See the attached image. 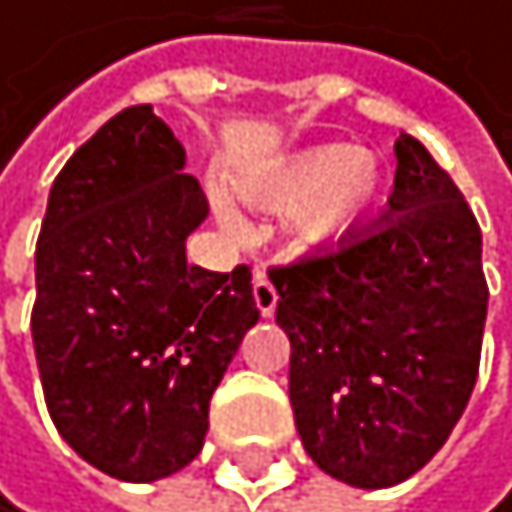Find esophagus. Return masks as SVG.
<instances>
[{"mask_svg": "<svg viewBox=\"0 0 512 512\" xmlns=\"http://www.w3.org/2000/svg\"><path fill=\"white\" fill-rule=\"evenodd\" d=\"M254 306H258V313L267 319V316H274V309H277V290H274V283L267 280V274L261 271L258 277H254Z\"/></svg>", "mask_w": 512, "mask_h": 512, "instance_id": "34e87169", "label": "esophagus"}]
</instances>
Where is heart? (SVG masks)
<instances>
[{"label": "heart", "mask_w": 512, "mask_h": 512, "mask_svg": "<svg viewBox=\"0 0 512 512\" xmlns=\"http://www.w3.org/2000/svg\"><path fill=\"white\" fill-rule=\"evenodd\" d=\"M390 196V174L371 154L351 144H319L296 151L277 167L238 186V199L261 212L300 206L296 235L303 245L335 248L381 216ZM222 222L238 229V216L222 209Z\"/></svg>", "instance_id": "heart-1"}]
</instances>
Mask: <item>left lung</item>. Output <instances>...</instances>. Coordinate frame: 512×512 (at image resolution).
Instances as JSON below:
<instances>
[{
  "label": "left lung",
  "mask_w": 512,
  "mask_h": 512,
  "mask_svg": "<svg viewBox=\"0 0 512 512\" xmlns=\"http://www.w3.org/2000/svg\"><path fill=\"white\" fill-rule=\"evenodd\" d=\"M387 212L326 254L271 267L306 455L351 487L426 465L471 400L487 319L481 229L413 135Z\"/></svg>",
  "instance_id": "obj_1"
}]
</instances>
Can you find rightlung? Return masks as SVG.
Returning a JSON list of instances; mask_svg holds the SVG:
<instances>
[{
  "instance_id": "add662e5",
  "label": "right lung",
  "mask_w": 512,
  "mask_h": 512,
  "mask_svg": "<svg viewBox=\"0 0 512 512\" xmlns=\"http://www.w3.org/2000/svg\"><path fill=\"white\" fill-rule=\"evenodd\" d=\"M183 164L151 106L122 109L57 174L34 251L47 413L83 461L131 484L199 455L212 393L258 322L245 264H186L209 206Z\"/></svg>"
}]
</instances>
